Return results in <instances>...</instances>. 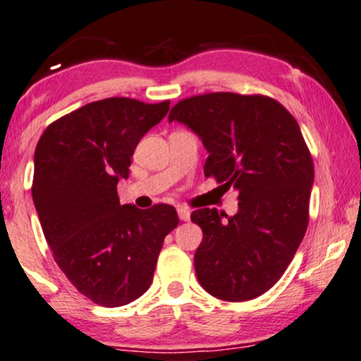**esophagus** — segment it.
Instances as JSON below:
<instances>
[{
    "mask_svg": "<svg viewBox=\"0 0 361 361\" xmlns=\"http://www.w3.org/2000/svg\"><path fill=\"white\" fill-rule=\"evenodd\" d=\"M177 214H179V219L180 221H184V222H187L190 219V210L187 209V207H177Z\"/></svg>",
    "mask_w": 361,
    "mask_h": 361,
    "instance_id": "1",
    "label": "esophagus"
}]
</instances>
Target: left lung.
I'll use <instances>...</instances> for the list:
<instances>
[{"label":"left lung","mask_w":361,"mask_h":361,"mask_svg":"<svg viewBox=\"0 0 361 361\" xmlns=\"http://www.w3.org/2000/svg\"><path fill=\"white\" fill-rule=\"evenodd\" d=\"M169 121L202 139L205 177L238 192L227 221L217 209L190 215L204 233L194 255L199 283L221 300H252L279 282L308 227L315 172L298 123L272 97L237 92L187 97Z\"/></svg>","instance_id":"8db88e82"}]
</instances>
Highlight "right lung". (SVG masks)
Returning <instances> with one entry per match:
<instances>
[{"label":"right lung","instance_id":"obj_1","mask_svg":"<svg viewBox=\"0 0 361 361\" xmlns=\"http://www.w3.org/2000/svg\"><path fill=\"white\" fill-rule=\"evenodd\" d=\"M157 104L107 97L51 123L35 151L31 194L53 259L84 297L102 307L128 305L151 287L164 238L179 226L176 209L119 204L130 156L161 123Z\"/></svg>","mask_w":361,"mask_h":361}]
</instances>
